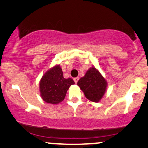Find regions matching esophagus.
<instances>
[{
    "instance_id": "34e87169",
    "label": "esophagus",
    "mask_w": 148,
    "mask_h": 148,
    "mask_svg": "<svg viewBox=\"0 0 148 148\" xmlns=\"http://www.w3.org/2000/svg\"><path fill=\"white\" fill-rule=\"evenodd\" d=\"M79 77H75V78H74L73 79V80H74V82H75V84H77V82H78V80H79Z\"/></svg>"
}]
</instances>
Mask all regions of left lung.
Returning <instances> with one entry per match:
<instances>
[{
    "label": "left lung",
    "mask_w": 148,
    "mask_h": 148,
    "mask_svg": "<svg viewBox=\"0 0 148 148\" xmlns=\"http://www.w3.org/2000/svg\"><path fill=\"white\" fill-rule=\"evenodd\" d=\"M77 86L86 98L92 102H99L106 93L108 84L100 72L92 66L78 81Z\"/></svg>",
    "instance_id": "1"
}]
</instances>
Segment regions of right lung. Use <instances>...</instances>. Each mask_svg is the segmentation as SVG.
<instances>
[{
    "label": "right lung",
    "mask_w": 148,
    "mask_h": 148,
    "mask_svg": "<svg viewBox=\"0 0 148 148\" xmlns=\"http://www.w3.org/2000/svg\"><path fill=\"white\" fill-rule=\"evenodd\" d=\"M75 82L71 78H64L61 66L56 64L48 69L40 79V96L46 103L58 104L64 100L69 88Z\"/></svg>",
    "instance_id": "1"
}]
</instances>
